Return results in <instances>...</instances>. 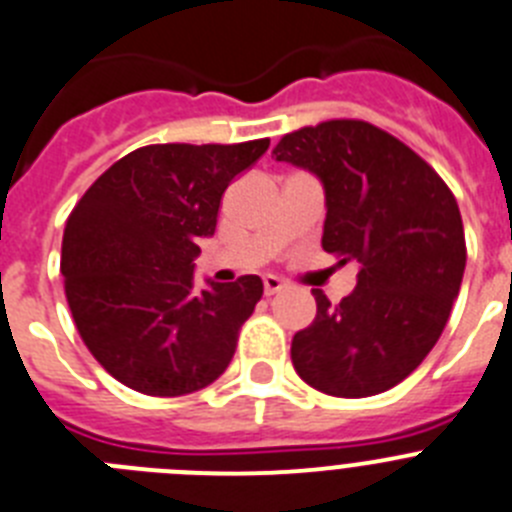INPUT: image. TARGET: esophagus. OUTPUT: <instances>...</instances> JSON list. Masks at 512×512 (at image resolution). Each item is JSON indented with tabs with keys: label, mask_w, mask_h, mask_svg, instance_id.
<instances>
[{
	"label": "esophagus",
	"mask_w": 512,
	"mask_h": 512,
	"mask_svg": "<svg viewBox=\"0 0 512 512\" xmlns=\"http://www.w3.org/2000/svg\"><path fill=\"white\" fill-rule=\"evenodd\" d=\"M284 287H287V284H284V279L274 277V274H266V277H264V292H266V297L277 295V292H282Z\"/></svg>",
	"instance_id": "esophagus-1"
}]
</instances>
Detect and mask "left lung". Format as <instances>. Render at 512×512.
<instances>
[{"label":"left lung","instance_id":"1","mask_svg":"<svg viewBox=\"0 0 512 512\" xmlns=\"http://www.w3.org/2000/svg\"><path fill=\"white\" fill-rule=\"evenodd\" d=\"M277 161L323 182V248L359 261L338 305L312 289L318 315L292 338V364L333 397L390 390L431 354L459 295L467 243L456 197L413 148L364 120L287 133Z\"/></svg>","mask_w":512,"mask_h":512}]
</instances>
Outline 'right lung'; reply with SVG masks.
Wrapping results in <instances>:
<instances>
[{
	"label": "right lung",
	"instance_id": "1",
	"mask_svg": "<svg viewBox=\"0 0 512 512\" xmlns=\"http://www.w3.org/2000/svg\"><path fill=\"white\" fill-rule=\"evenodd\" d=\"M269 138L135 148L99 176L63 230L61 274L81 341L117 382L179 397L215 382L264 295L256 274L194 284L197 241L215 233L235 176Z\"/></svg>",
	"mask_w": 512,
	"mask_h": 512
}]
</instances>
